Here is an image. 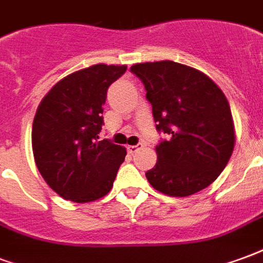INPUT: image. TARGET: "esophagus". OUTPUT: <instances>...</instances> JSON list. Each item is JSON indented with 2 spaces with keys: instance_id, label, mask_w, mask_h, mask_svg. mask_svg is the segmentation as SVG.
Returning <instances> with one entry per match:
<instances>
[{
  "instance_id": "obj_1",
  "label": "esophagus",
  "mask_w": 263,
  "mask_h": 263,
  "mask_svg": "<svg viewBox=\"0 0 263 263\" xmlns=\"http://www.w3.org/2000/svg\"><path fill=\"white\" fill-rule=\"evenodd\" d=\"M143 147H144L143 143H139V144H136V145H129V147H127V151H129L130 154H136V153H137L139 150H141Z\"/></svg>"
}]
</instances>
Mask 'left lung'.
Masks as SVG:
<instances>
[{
	"instance_id": "8db88e82",
	"label": "left lung",
	"mask_w": 263,
	"mask_h": 263,
	"mask_svg": "<svg viewBox=\"0 0 263 263\" xmlns=\"http://www.w3.org/2000/svg\"><path fill=\"white\" fill-rule=\"evenodd\" d=\"M130 70L144 84L157 130L170 136L155 147L157 164L145 172L150 185L176 197L208 187L226 168L235 143L223 91L206 74L175 61L139 63Z\"/></svg>"
}]
</instances>
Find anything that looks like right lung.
<instances>
[{
    "mask_svg": "<svg viewBox=\"0 0 263 263\" xmlns=\"http://www.w3.org/2000/svg\"><path fill=\"white\" fill-rule=\"evenodd\" d=\"M126 66L95 64L76 71L47 92L32 126L34 162L57 195L76 203L93 202L112 189L126 148L99 141L103 105L110 84Z\"/></svg>",
    "mask_w": 263,
    "mask_h": 263,
    "instance_id": "obj_1",
    "label": "right lung"
}]
</instances>
